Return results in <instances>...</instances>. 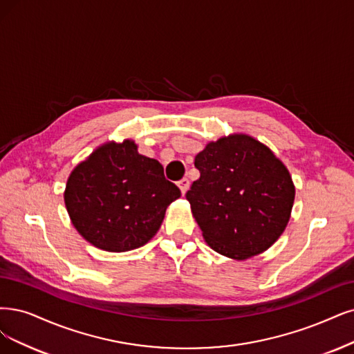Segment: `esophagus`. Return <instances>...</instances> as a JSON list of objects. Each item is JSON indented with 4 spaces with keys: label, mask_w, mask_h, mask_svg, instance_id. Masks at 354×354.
Wrapping results in <instances>:
<instances>
[{
    "label": "esophagus",
    "mask_w": 354,
    "mask_h": 354,
    "mask_svg": "<svg viewBox=\"0 0 354 354\" xmlns=\"http://www.w3.org/2000/svg\"><path fill=\"white\" fill-rule=\"evenodd\" d=\"M178 187L180 188L182 195H184V194L188 191V188H189V180H188V178H182V179L178 182Z\"/></svg>",
    "instance_id": "1"
}]
</instances>
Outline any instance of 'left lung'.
Returning <instances> with one entry per match:
<instances>
[{
  "label": "left lung",
  "instance_id": "obj_1",
  "mask_svg": "<svg viewBox=\"0 0 354 354\" xmlns=\"http://www.w3.org/2000/svg\"><path fill=\"white\" fill-rule=\"evenodd\" d=\"M200 178L185 194L205 242L246 259L279 239L295 201L289 170L264 144L236 134L195 156Z\"/></svg>",
  "mask_w": 354,
  "mask_h": 354
}]
</instances>
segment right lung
I'll use <instances>...</instances> for the list:
<instances>
[{
    "mask_svg": "<svg viewBox=\"0 0 354 354\" xmlns=\"http://www.w3.org/2000/svg\"><path fill=\"white\" fill-rule=\"evenodd\" d=\"M180 197L163 166L141 156L133 141L108 142L78 165L65 188V205L82 236L100 250L124 252L147 243L167 205Z\"/></svg>",
    "mask_w": 354,
    "mask_h": 354,
    "instance_id": "add662e5",
    "label": "right lung"
}]
</instances>
